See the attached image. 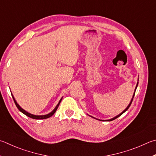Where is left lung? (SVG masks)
<instances>
[{
  "label": "left lung",
  "instance_id": "1",
  "mask_svg": "<svg viewBox=\"0 0 156 156\" xmlns=\"http://www.w3.org/2000/svg\"><path fill=\"white\" fill-rule=\"evenodd\" d=\"M138 83H137V84H136V89H135V91H136V88H137V87H138ZM135 91H134V95H133V97H132V100H131V101H130V103L129 104V105H128V106H127V107L126 108L125 110H123V111L122 112H121V113H120V114H119V115H118L117 116H116V117H115L114 118H112V119H108V121H110L115 120V119H117V118H118L119 117H120V116H121V115H122V114H123V113H124V112H125L126 111V110H127V109H128V108H129V106H130V105H131V104H132V102L133 98H134V95H135ZM90 117H91V116H90ZM93 118H94V117H93ZM98 120H99V119H98Z\"/></svg>",
  "mask_w": 156,
  "mask_h": 156
}]
</instances>
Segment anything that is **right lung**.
I'll use <instances>...</instances> for the list:
<instances>
[{
  "label": "right lung",
  "mask_w": 156,
  "mask_h": 156,
  "mask_svg": "<svg viewBox=\"0 0 156 156\" xmlns=\"http://www.w3.org/2000/svg\"><path fill=\"white\" fill-rule=\"evenodd\" d=\"M11 95H12V98H13V99L14 102H15V104H16V106H17V108H18V110H20V111L22 112L23 113V114H24L25 115H27V117H30V118H32V119H47V118H49V117H50L51 116H52L54 114H55V112L56 111V110H57V108H58V106H59V104H60L61 101V100H62V98H61V100H60V101H59L58 104L57 105H56V106L55 107V108L54 109L52 112H50L49 114H47V115H32V114H30V113L27 112L26 110H24V109H22V108L19 106V104H18V103H17V101H16L15 98H14V97L13 96V95L11 94Z\"/></svg>",
  "instance_id": "right-lung-1"
}]
</instances>
